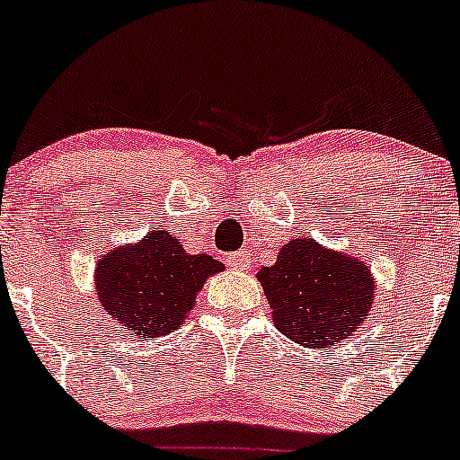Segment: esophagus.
Masks as SVG:
<instances>
[{
    "label": "esophagus",
    "mask_w": 460,
    "mask_h": 460,
    "mask_svg": "<svg viewBox=\"0 0 460 460\" xmlns=\"http://www.w3.org/2000/svg\"><path fill=\"white\" fill-rule=\"evenodd\" d=\"M226 263L234 270H245L250 268V254L245 250L232 252V254H228V259H226Z\"/></svg>",
    "instance_id": "obj_1"
}]
</instances>
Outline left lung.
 Instances as JSON below:
<instances>
[{
    "mask_svg": "<svg viewBox=\"0 0 460 460\" xmlns=\"http://www.w3.org/2000/svg\"><path fill=\"white\" fill-rule=\"evenodd\" d=\"M274 324L291 342L327 349L359 329L373 303L367 263L324 250L314 239L283 245L271 268L259 271Z\"/></svg>",
    "mask_w": 460,
    "mask_h": 460,
    "instance_id": "1",
    "label": "left lung"
}]
</instances>
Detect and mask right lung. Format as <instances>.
Here are the masks:
<instances>
[{
	"label": "right lung",
	"mask_w": 460,
	"mask_h": 460,
	"mask_svg": "<svg viewBox=\"0 0 460 460\" xmlns=\"http://www.w3.org/2000/svg\"><path fill=\"white\" fill-rule=\"evenodd\" d=\"M224 270L208 254H189L166 230L122 245L96 268L101 305L140 338L172 333L195 305L206 279Z\"/></svg>",
	"instance_id": "obj_1"
}]
</instances>
